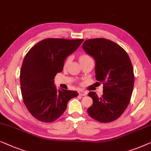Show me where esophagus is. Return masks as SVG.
Here are the masks:
<instances>
[{
  "label": "esophagus",
  "mask_w": 151,
  "mask_h": 151,
  "mask_svg": "<svg viewBox=\"0 0 151 151\" xmlns=\"http://www.w3.org/2000/svg\"><path fill=\"white\" fill-rule=\"evenodd\" d=\"M78 93H79L81 96H86V95H87V92L83 90H79L78 91Z\"/></svg>",
  "instance_id": "34e87169"
}]
</instances>
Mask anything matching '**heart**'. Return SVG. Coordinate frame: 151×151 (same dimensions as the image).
I'll use <instances>...</instances> for the list:
<instances>
[{
  "instance_id": "1",
  "label": "heart",
  "mask_w": 151,
  "mask_h": 151,
  "mask_svg": "<svg viewBox=\"0 0 151 151\" xmlns=\"http://www.w3.org/2000/svg\"><path fill=\"white\" fill-rule=\"evenodd\" d=\"M92 57L88 54H82L79 56V61L81 63L83 62H85V61L92 60ZM70 60H71V58L70 57H68L66 59H65L64 61V67L68 66V65L69 64L70 62Z\"/></svg>"
}]
</instances>
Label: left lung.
<instances>
[{"label":"left lung","mask_w":151,"mask_h":151,"mask_svg":"<svg viewBox=\"0 0 151 151\" xmlns=\"http://www.w3.org/2000/svg\"><path fill=\"white\" fill-rule=\"evenodd\" d=\"M82 47L95 59L96 78L103 84L101 96L89 92L93 104L88 113L100 122H111L122 115L130 103L135 80L131 59L120 46L105 38L87 40Z\"/></svg>","instance_id":"1"}]
</instances>
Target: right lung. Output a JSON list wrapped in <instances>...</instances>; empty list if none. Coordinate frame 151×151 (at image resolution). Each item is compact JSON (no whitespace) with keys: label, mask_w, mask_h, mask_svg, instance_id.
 <instances>
[{"label":"right lung","mask_w":151,"mask_h":151,"mask_svg":"<svg viewBox=\"0 0 151 151\" xmlns=\"http://www.w3.org/2000/svg\"><path fill=\"white\" fill-rule=\"evenodd\" d=\"M83 40L47 38L33 46L25 55L21 67V93L25 106L34 118L43 122L56 120L66 109L76 91L57 90L55 76L61 73L66 57Z\"/></svg>","instance_id":"obj_1"}]
</instances>
